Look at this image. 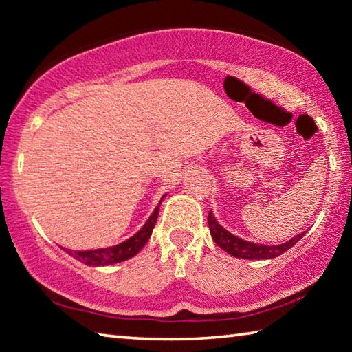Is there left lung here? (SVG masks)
<instances>
[{
  "label": "left lung",
  "mask_w": 352,
  "mask_h": 352,
  "mask_svg": "<svg viewBox=\"0 0 352 352\" xmlns=\"http://www.w3.org/2000/svg\"><path fill=\"white\" fill-rule=\"evenodd\" d=\"M208 225H210L211 237L217 245L225 250L226 253L234 256V258L241 259H272L276 256L283 254L292 248L295 243L301 239L305 233H300L295 237H292L290 241L279 243V245H262V243H254L243 241L241 237L231 234L230 231H226L222 225L217 222V219L212 216V211L208 214Z\"/></svg>",
  "instance_id": "8db88e82"
}]
</instances>
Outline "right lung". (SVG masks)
Segmentation results:
<instances>
[{
	"label": "right lung",
	"instance_id": "right-lung-1",
	"mask_svg": "<svg viewBox=\"0 0 352 352\" xmlns=\"http://www.w3.org/2000/svg\"><path fill=\"white\" fill-rule=\"evenodd\" d=\"M164 197L166 195H163L162 200H160L158 206L155 208V211L151 214V217L147 219V222L142 225V228L132 237H129L127 241H124L113 247L98 248V250H85V252H79V250H76L74 252V250H68V248H63V250L69 256H73L74 259L80 261L85 265H90V267L111 265V264H118V262H122V261L133 258L135 254H138L141 252L142 247L147 243V241L151 239L153 226H155V223H157V219H158L160 205H162Z\"/></svg>",
	"mask_w": 352,
	"mask_h": 352
}]
</instances>
